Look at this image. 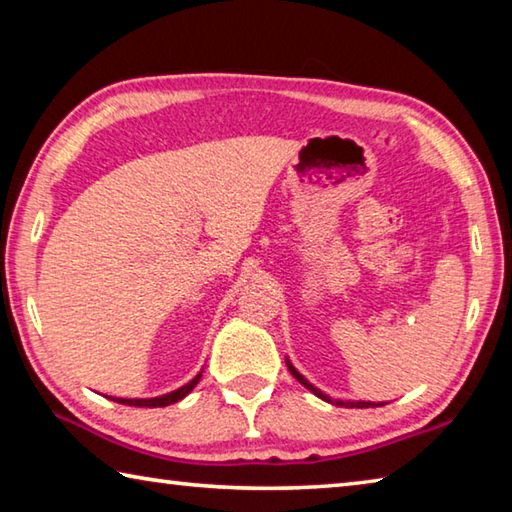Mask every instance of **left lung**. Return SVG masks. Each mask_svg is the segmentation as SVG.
<instances>
[{"instance_id":"8db88e82","label":"left lung","mask_w":512,"mask_h":512,"mask_svg":"<svg viewBox=\"0 0 512 512\" xmlns=\"http://www.w3.org/2000/svg\"><path fill=\"white\" fill-rule=\"evenodd\" d=\"M285 364H288L290 373H292L294 378H297V380L303 384V387H306L308 391L315 393L317 398L330 402V405H337V407H360V409H369V407H382V405H387V402H371V400H339V398H330L328 393H324L321 389H317L315 384H312V382L306 378V375L297 371V366H294V364L290 362V357H285Z\"/></svg>"}]
</instances>
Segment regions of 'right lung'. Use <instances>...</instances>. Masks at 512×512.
Segmentation results:
<instances>
[{
    "mask_svg": "<svg viewBox=\"0 0 512 512\" xmlns=\"http://www.w3.org/2000/svg\"><path fill=\"white\" fill-rule=\"evenodd\" d=\"M200 378H202V371L197 373L191 382H186L184 387L164 393V396H157V398H112L110 396V400L119 402V405H128V407H168V405H175V402L186 398L188 393L195 389V384L200 382Z\"/></svg>",
    "mask_w": 512,
    "mask_h": 512,
    "instance_id": "1",
    "label": "right lung"
}]
</instances>
